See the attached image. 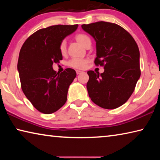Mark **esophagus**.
Here are the masks:
<instances>
[{
    "label": "esophagus",
    "instance_id": "1",
    "mask_svg": "<svg viewBox=\"0 0 160 160\" xmlns=\"http://www.w3.org/2000/svg\"><path fill=\"white\" fill-rule=\"evenodd\" d=\"M82 71H81V70H76V73H77V75H79V74H80V73H82Z\"/></svg>",
    "mask_w": 160,
    "mask_h": 160
}]
</instances>
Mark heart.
<instances>
[{
    "instance_id": "obj_1",
    "label": "heart",
    "mask_w": 160,
    "mask_h": 160,
    "mask_svg": "<svg viewBox=\"0 0 160 160\" xmlns=\"http://www.w3.org/2000/svg\"><path fill=\"white\" fill-rule=\"evenodd\" d=\"M75 39L80 44L85 47L89 42H91L90 37L85 34H77ZM59 51L61 54H65L66 52V44L65 41H62L59 44ZM88 61L85 58H72L69 61L68 66L76 69H83L86 67Z\"/></svg>"
}]
</instances>
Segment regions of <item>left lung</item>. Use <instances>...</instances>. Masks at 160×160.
<instances>
[{
    "instance_id": "obj_1",
    "label": "left lung",
    "mask_w": 160,
    "mask_h": 160,
    "mask_svg": "<svg viewBox=\"0 0 160 160\" xmlns=\"http://www.w3.org/2000/svg\"><path fill=\"white\" fill-rule=\"evenodd\" d=\"M82 28L96 42L94 63L104 68L101 74L88 71L89 96L104 109L121 107L131 96L140 77L138 47L129 32L115 23L100 21Z\"/></svg>"
}]
</instances>
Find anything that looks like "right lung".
<instances>
[{
  "label": "right lung",
  "instance_id": "obj_1",
  "mask_svg": "<svg viewBox=\"0 0 160 160\" xmlns=\"http://www.w3.org/2000/svg\"><path fill=\"white\" fill-rule=\"evenodd\" d=\"M78 27L58 25L39 29L26 39L20 49L18 70L21 88L35 109L45 114L63 106L69 86L76 77L73 69L58 73L52 66L63 59L60 43Z\"/></svg>",
  "mask_w": 160,
  "mask_h": 160
}]
</instances>
